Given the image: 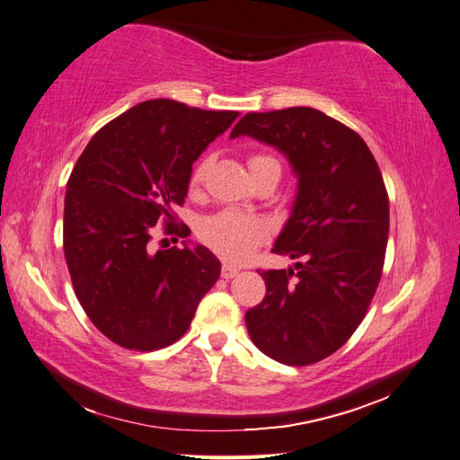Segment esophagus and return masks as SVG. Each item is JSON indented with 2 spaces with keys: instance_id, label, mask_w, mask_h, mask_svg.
I'll use <instances>...</instances> for the list:
<instances>
[{
  "instance_id": "obj_1",
  "label": "esophagus",
  "mask_w": 460,
  "mask_h": 460,
  "mask_svg": "<svg viewBox=\"0 0 460 460\" xmlns=\"http://www.w3.org/2000/svg\"><path fill=\"white\" fill-rule=\"evenodd\" d=\"M239 272V269L237 267H233V265H223V269H221V277L223 279H233Z\"/></svg>"
}]
</instances>
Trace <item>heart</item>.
<instances>
[{"label":"heart","instance_id":"b5f03b06","mask_svg":"<svg viewBox=\"0 0 460 460\" xmlns=\"http://www.w3.org/2000/svg\"><path fill=\"white\" fill-rule=\"evenodd\" d=\"M277 162L269 155H252L249 165L255 168L259 164ZM205 173V162L198 164L191 173V185H198ZM269 235L267 223L255 215L243 213L239 209H223L211 217L203 219L199 237L205 245L211 247L219 257L231 262L245 261Z\"/></svg>","mask_w":460,"mask_h":460}]
</instances>
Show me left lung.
<instances>
[{
	"instance_id": "obj_1",
	"label": "left lung",
	"mask_w": 460,
	"mask_h": 460,
	"mask_svg": "<svg viewBox=\"0 0 460 460\" xmlns=\"http://www.w3.org/2000/svg\"><path fill=\"white\" fill-rule=\"evenodd\" d=\"M277 148L296 175V195L272 252L290 269L262 272L267 295L247 310L262 354L308 366L334 354L364 320L384 269L389 199L359 134L310 106L249 112L231 138Z\"/></svg>"
}]
</instances>
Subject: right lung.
Masks as SVG:
<instances>
[{
  "instance_id": "right-lung-1",
  "label": "right lung",
  "mask_w": 460,
  "mask_h": 460,
  "mask_svg": "<svg viewBox=\"0 0 460 460\" xmlns=\"http://www.w3.org/2000/svg\"><path fill=\"white\" fill-rule=\"evenodd\" d=\"M239 112L155 99L93 136L66 183L63 249L86 316L114 344L152 351L173 344L221 275L203 245L152 251L154 225L173 229L191 165Z\"/></svg>"
}]
</instances>
